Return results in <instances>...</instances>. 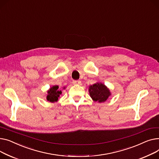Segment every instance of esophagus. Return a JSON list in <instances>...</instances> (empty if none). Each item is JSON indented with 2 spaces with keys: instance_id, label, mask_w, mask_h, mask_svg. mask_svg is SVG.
Segmentation results:
<instances>
[{
  "instance_id": "obj_1",
  "label": "esophagus",
  "mask_w": 159,
  "mask_h": 159,
  "mask_svg": "<svg viewBox=\"0 0 159 159\" xmlns=\"http://www.w3.org/2000/svg\"><path fill=\"white\" fill-rule=\"evenodd\" d=\"M72 83L74 84V85H81V81L80 80H74L72 81Z\"/></svg>"
}]
</instances>
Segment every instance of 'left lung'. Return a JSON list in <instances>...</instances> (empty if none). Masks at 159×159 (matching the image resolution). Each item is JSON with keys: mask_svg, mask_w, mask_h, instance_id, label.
Listing matches in <instances>:
<instances>
[{"mask_svg": "<svg viewBox=\"0 0 159 159\" xmlns=\"http://www.w3.org/2000/svg\"><path fill=\"white\" fill-rule=\"evenodd\" d=\"M89 94L93 101L98 102H104L107 101L111 92L109 89L101 82H97L94 85H90L89 89Z\"/></svg>", "mask_w": 159, "mask_h": 159, "instance_id": "left-lung-1", "label": "left lung"}]
</instances>
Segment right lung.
I'll return each instance as SVG.
<instances>
[{"mask_svg":"<svg viewBox=\"0 0 159 159\" xmlns=\"http://www.w3.org/2000/svg\"><path fill=\"white\" fill-rule=\"evenodd\" d=\"M61 94V90H59V87L58 85H54L48 90V96L46 99L51 102H57Z\"/></svg>","mask_w":159,"mask_h":159,"instance_id":"1","label":"right lung"}]
</instances>
